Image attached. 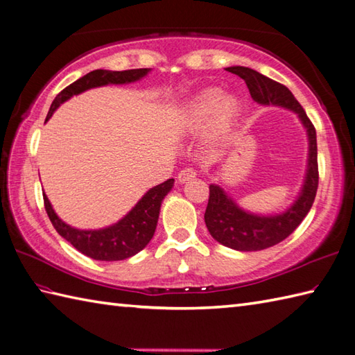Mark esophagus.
Instances as JSON below:
<instances>
[{"label":"esophagus","instance_id":"34e87169","mask_svg":"<svg viewBox=\"0 0 355 355\" xmlns=\"http://www.w3.org/2000/svg\"><path fill=\"white\" fill-rule=\"evenodd\" d=\"M195 177H197V171H195L193 168H184V169L180 171L177 178H178L180 183H187V182H191V180L195 178Z\"/></svg>","mask_w":355,"mask_h":355}]
</instances>
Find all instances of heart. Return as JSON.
Returning a JSON list of instances; mask_svg holds the SVG:
<instances>
[{
  "mask_svg": "<svg viewBox=\"0 0 355 355\" xmlns=\"http://www.w3.org/2000/svg\"><path fill=\"white\" fill-rule=\"evenodd\" d=\"M241 105L235 96H223L218 88L197 93L182 110L180 122L187 131H197L209 123L210 140H223L235 125Z\"/></svg>",
  "mask_w": 355,
  "mask_h": 355,
  "instance_id": "heart-1",
  "label": "heart"
}]
</instances>
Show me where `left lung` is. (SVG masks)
Here are the masks:
<instances>
[{
    "instance_id": "left-lung-1",
    "label": "left lung",
    "mask_w": 355,
    "mask_h": 355,
    "mask_svg": "<svg viewBox=\"0 0 355 355\" xmlns=\"http://www.w3.org/2000/svg\"><path fill=\"white\" fill-rule=\"evenodd\" d=\"M227 71L244 79L253 101L262 105H277L297 112L306 128L310 140V154H308V169L305 183L296 202L286 212L275 216H258L248 214L236 206V202L220 186H209V202L205 214V221L210 235L225 247L239 252H256L273 247L297 229L315 198L319 186V166H318V140L315 128L308 119L296 97L288 88L270 79L256 70L247 67H229Z\"/></svg>"
}]
</instances>
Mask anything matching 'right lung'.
I'll return each instance as SVG.
<instances>
[{
  "mask_svg": "<svg viewBox=\"0 0 355 355\" xmlns=\"http://www.w3.org/2000/svg\"><path fill=\"white\" fill-rule=\"evenodd\" d=\"M149 69H135L123 71H110V70H94L82 76L76 82H73L59 93L53 101L50 111L45 122L51 117L55 110L62 102L69 101L71 96L84 93L85 89L102 87L108 84H130V82L139 80L146 76ZM173 178L166 180L164 183L154 186L149 189L143 198L132 207V210L119 223L110 225V227L99 230H79L71 225L65 224L53 210L49 198L44 193V206L53 227L64 239L96 261H122L131 258L148 245L150 238L154 236L157 227L158 214L163 198L172 189Z\"/></svg>",
  "mask_w": 355,
  "mask_h": 355,
  "instance_id": "right-lung-1",
  "label": "right lung"
}]
</instances>
